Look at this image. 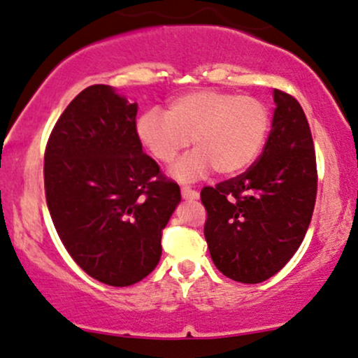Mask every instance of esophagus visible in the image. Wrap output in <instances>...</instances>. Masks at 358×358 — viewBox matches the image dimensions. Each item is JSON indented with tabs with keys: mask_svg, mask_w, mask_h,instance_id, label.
<instances>
[{
	"mask_svg": "<svg viewBox=\"0 0 358 358\" xmlns=\"http://www.w3.org/2000/svg\"><path fill=\"white\" fill-rule=\"evenodd\" d=\"M180 194H182L184 199H189V201H194V199L199 198V192L194 191V189H191L189 186H182V187H180Z\"/></svg>",
	"mask_w": 358,
	"mask_h": 358,
	"instance_id": "esophagus-1",
	"label": "esophagus"
}]
</instances>
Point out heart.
<instances>
[{
	"mask_svg": "<svg viewBox=\"0 0 358 358\" xmlns=\"http://www.w3.org/2000/svg\"><path fill=\"white\" fill-rule=\"evenodd\" d=\"M271 111L250 94L203 90L169 103L166 113L148 110L136 120V136L159 164H172L189 147L196 150L172 169L179 180L198 179L213 167L220 176L247 171L262 152Z\"/></svg>",
	"mask_w": 358,
	"mask_h": 358,
	"instance_id": "obj_1",
	"label": "heart"
}]
</instances>
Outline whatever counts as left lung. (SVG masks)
<instances>
[{
  "mask_svg": "<svg viewBox=\"0 0 358 358\" xmlns=\"http://www.w3.org/2000/svg\"><path fill=\"white\" fill-rule=\"evenodd\" d=\"M274 101L272 130L257 162L201 191L213 262L243 284L262 282L286 266L316 203L318 171L306 115L287 92L274 90Z\"/></svg>",
  "mask_w": 358,
  "mask_h": 358,
  "instance_id": "left-lung-1",
  "label": "left lung"
}]
</instances>
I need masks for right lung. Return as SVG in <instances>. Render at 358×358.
Instances as JSON below:
<instances>
[{"instance_id": "1", "label": "right lung", "mask_w": 358, "mask_h": 358, "mask_svg": "<svg viewBox=\"0 0 358 358\" xmlns=\"http://www.w3.org/2000/svg\"><path fill=\"white\" fill-rule=\"evenodd\" d=\"M136 103L94 84L64 110L43 157L52 222L74 262L99 282L125 287L154 271L162 230L180 201L143 154Z\"/></svg>"}]
</instances>
